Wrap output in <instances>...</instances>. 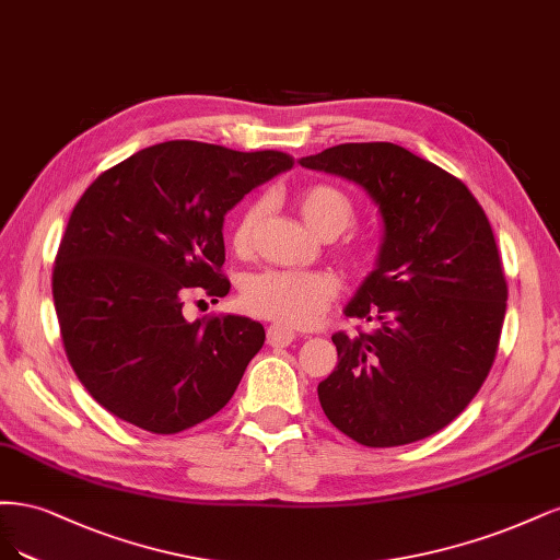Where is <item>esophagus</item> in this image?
Returning <instances> with one entry per match:
<instances>
[{"label":"esophagus","instance_id":"obj_1","mask_svg":"<svg viewBox=\"0 0 560 560\" xmlns=\"http://www.w3.org/2000/svg\"><path fill=\"white\" fill-rule=\"evenodd\" d=\"M295 332L288 330L283 326H269L267 328V345L275 347V349H283L288 345H293Z\"/></svg>","mask_w":560,"mask_h":560}]
</instances>
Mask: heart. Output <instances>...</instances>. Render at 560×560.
I'll return each instance as SVG.
<instances>
[{"label":"heart","mask_w":560,"mask_h":560,"mask_svg":"<svg viewBox=\"0 0 560 560\" xmlns=\"http://www.w3.org/2000/svg\"><path fill=\"white\" fill-rule=\"evenodd\" d=\"M298 209L304 223L318 237H337L355 221L351 197L330 184H312L298 195ZM267 205H248L232 228L234 254L250 256L256 248L258 232L265 219ZM339 256L353 269L370 262V248L360 242H347ZM339 295V281L328 272H295V269H265L248 277L242 291L244 306L260 318L275 320L285 328H312L330 310Z\"/></svg>","instance_id":"heart-1"}]
</instances>
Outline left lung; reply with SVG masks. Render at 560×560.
I'll return each mask as SVG.
<instances>
[{"mask_svg":"<svg viewBox=\"0 0 560 560\" xmlns=\"http://www.w3.org/2000/svg\"><path fill=\"white\" fill-rule=\"evenodd\" d=\"M300 165L363 186L384 219L374 272L347 304L318 384L330 423L363 446L435 435L470 405L498 353L508 281L489 219L460 178L388 141L339 143Z\"/></svg>","mask_w":560,"mask_h":560,"instance_id":"8db88e82","label":"left lung"}]
</instances>
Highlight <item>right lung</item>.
I'll return each mask as SVG.
<instances>
[{
  "label": "right lung",
  "mask_w": 560,
  "mask_h": 560,
  "mask_svg": "<svg viewBox=\"0 0 560 560\" xmlns=\"http://www.w3.org/2000/svg\"><path fill=\"white\" fill-rule=\"evenodd\" d=\"M291 167L281 151L165 141L81 195L52 267V302L69 365L106 411L174 435L230 402L265 328L232 314L190 323L184 300L230 293L225 213Z\"/></svg>",
  "instance_id": "add662e5"
}]
</instances>
